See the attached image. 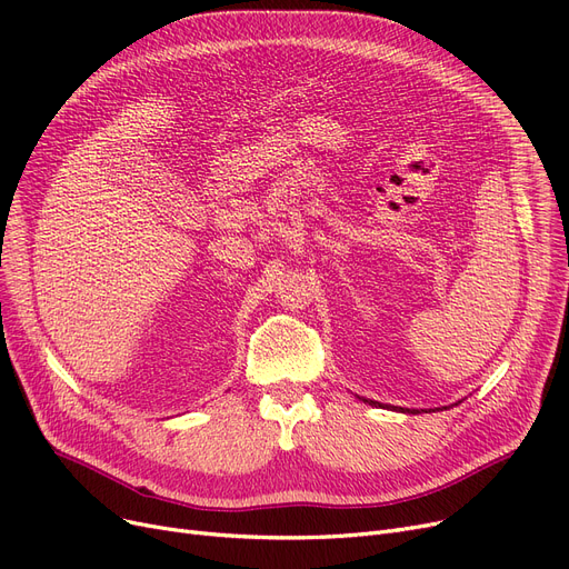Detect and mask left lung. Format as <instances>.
<instances>
[{
    "label": "left lung",
    "mask_w": 569,
    "mask_h": 569,
    "mask_svg": "<svg viewBox=\"0 0 569 569\" xmlns=\"http://www.w3.org/2000/svg\"><path fill=\"white\" fill-rule=\"evenodd\" d=\"M369 405H379V402H375V400H372V402H369Z\"/></svg>",
    "instance_id": "1"
}]
</instances>
